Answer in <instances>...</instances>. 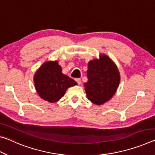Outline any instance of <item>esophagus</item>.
Returning a JSON list of instances; mask_svg holds the SVG:
<instances>
[{"label":"esophagus","mask_w":155,"mask_h":155,"mask_svg":"<svg viewBox=\"0 0 155 155\" xmlns=\"http://www.w3.org/2000/svg\"><path fill=\"white\" fill-rule=\"evenodd\" d=\"M76 81H77V83H78V85H80L81 84V78H76Z\"/></svg>","instance_id":"34e87169"}]
</instances>
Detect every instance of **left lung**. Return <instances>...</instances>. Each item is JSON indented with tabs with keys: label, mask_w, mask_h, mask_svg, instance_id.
<instances>
[{
	"label": "left lung",
	"mask_w": 155,
	"mask_h": 155,
	"mask_svg": "<svg viewBox=\"0 0 155 155\" xmlns=\"http://www.w3.org/2000/svg\"><path fill=\"white\" fill-rule=\"evenodd\" d=\"M87 77L84 85L87 99L96 105L104 104L111 99L120 82L117 65L105 54L88 63Z\"/></svg>",
	"instance_id": "1"
}]
</instances>
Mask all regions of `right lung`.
Wrapping results in <instances>:
<instances>
[{
  "label": "right lung",
  "mask_w": 155,
  "mask_h": 155,
  "mask_svg": "<svg viewBox=\"0 0 155 155\" xmlns=\"http://www.w3.org/2000/svg\"><path fill=\"white\" fill-rule=\"evenodd\" d=\"M34 82L40 97L50 103L57 102L68 87L77 85L74 80L63 74L57 61L44 63L34 74Z\"/></svg>",
  "instance_id": "obj_1"
}]
</instances>
